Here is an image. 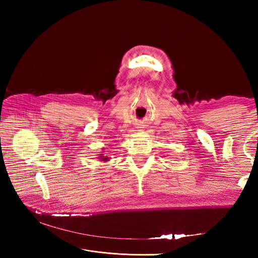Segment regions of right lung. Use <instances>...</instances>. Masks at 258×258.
<instances>
[{"instance_id": "right-lung-1", "label": "right lung", "mask_w": 258, "mask_h": 258, "mask_svg": "<svg viewBox=\"0 0 258 258\" xmlns=\"http://www.w3.org/2000/svg\"><path fill=\"white\" fill-rule=\"evenodd\" d=\"M100 155H101L100 157H99L100 161H108V160L111 159L110 157H107V156H103V154H100Z\"/></svg>"}]
</instances>
